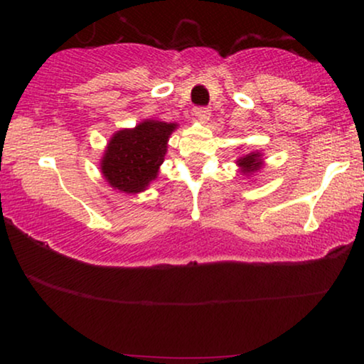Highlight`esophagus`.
Masks as SVG:
<instances>
[{"label":"esophagus","instance_id":"esophagus-1","mask_svg":"<svg viewBox=\"0 0 364 364\" xmlns=\"http://www.w3.org/2000/svg\"><path fill=\"white\" fill-rule=\"evenodd\" d=\"M193 114H196L198 119H207L208 116H210V109H208V107H196V109H193Z\"/></svg>","mask_w":364,"mask_h":364}]
</instances>
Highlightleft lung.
<instances>
[{
	"label": "left lung",
	"instance_id": "obj_1",
	"mask_svg": "<svg viewBox=\"0 0 364 364\" xmlns=\"http://www.w3.org/2000/svg\"><path fill=\"white\" fill-rule=\"evenodd\" d=\"M238 164L243 167V172L245 173H250V172H257L258 168H260V164H262V159H260V154H248V156L242 157Z\"/></svg>",
	"mask_w": 364,
	"mask_h": 364
}]
</instances>
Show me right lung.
<instances>
[{"mask_svg":"<svg viewBox=\"0 0 364 364\" xmlns=\"http://www.w3.org/2000/svg\"><path fill=\"white\" fill-rule=\"evenodd\" d=\"M176 124L144 121L114 134L102 157V173L114 188L127 193L146 191L157 177Z\"/></svg>","mask_w":364,"mask_h":364,"instance_id":"1","label":"right lung"}]
</instances>
